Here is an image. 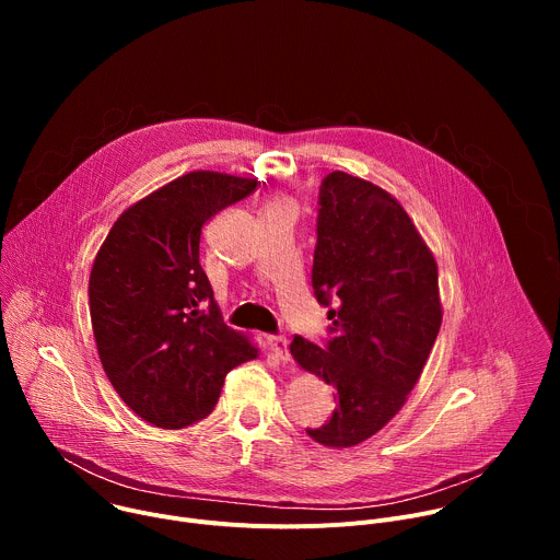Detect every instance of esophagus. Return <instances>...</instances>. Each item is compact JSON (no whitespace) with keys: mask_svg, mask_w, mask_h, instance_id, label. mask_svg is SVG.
I'll list each match as a JSON object with an SVG mask.
<instances>
[{"mask_svg":"<svg viewBox=\"0 0 560 560\" xmlns=\"http://www.w3.org/2000/svg\"><path fill=\"white\" fill-rule=\"evenodd\" d=\"M288 339L283 335H277V337H270V350L279 357V361L288 363L290 361V350H288Z\"/></svg>","mask_w":560,"mask_h":560,"instance_id":"34e87169","label":"esophagus"}]
</instances>
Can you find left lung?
Listing matches in <instances>:
<instances>
[{"label":"left lung","instance_id":"8db88e82","mask_svg":"<svg viewBox=\"0 0 560 560\" xmlns=\"http://www.w3.org/2000/svg\"><path fill=\"white\" fill-rule=\"evenodd\" d=\"M312 288L330 307V339L294 337L290 352L337 389V408L305 432L352 447L404 408L423 372L443 318L436 261L401 203L335 171L318 188Z\"/></svg>","mask_w":560,"mask_h":560}]
</instances>
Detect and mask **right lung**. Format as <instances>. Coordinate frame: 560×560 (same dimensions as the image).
<instances>
[{
    "mask_svg": "<svg viewBox=\"0 0 560 560\" xmlns=\"http://www.w3.org/2000/svg\"><path fill=\"white\" fill-rule=\"evenodd\" d=\"M257 184L188 173L130 206L95 257L89 299L102 365L124 404L156 428L208 417L225 374L257 357L223 324L199 264L203 223Z\"/></svg>",
    "mask_w": 560,
    "mask_h": 560,
    "instance_id": "right-lung-1",
    "label": "right lung"
}]
</instances>
